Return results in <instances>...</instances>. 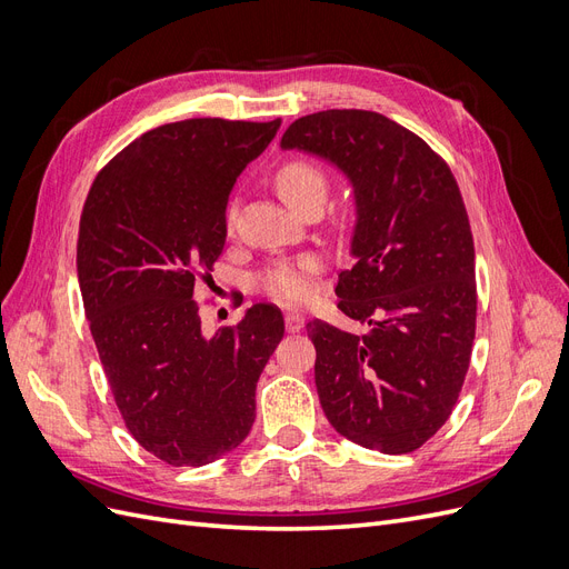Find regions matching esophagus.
<instances>
[{"instance_id":"esophagus-1","label":"esophagus","mask_w":569,"mask_h":569,"mask_svg":"<svg viewBox=\"0 0 569 569\" xmlns=\"http://www.w3.org/2000/svg\"><path fill=\"white\" fill-rule=\"evenodd\" d=\"M284 327H287V332H299L301 327H303V316L301 313H297V311H291V313H287L284 316Z\"/></svg>"}]
</instances>
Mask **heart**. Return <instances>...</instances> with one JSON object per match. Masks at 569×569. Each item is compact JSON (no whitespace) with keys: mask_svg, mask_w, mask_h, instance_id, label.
I'll return each mask as SVG.
<instances>
[{"mask_svg":"<svg viewBox=\"0 0 569 569\" xmlns=\"http://www.w3.org/2000/svg\"><path fill=\"white\" fill-rule=\"evenodd\" d=\"M272 180L280 197L289 206H295V209H301L311 199H325L327 192L325 170L318 163L306 159H284L274 168ZM234 206H230L226 213L228 228L234 226ZM318 270L320 263L313 256H303L299 261H278L258 274V287L274 301L299 303L311 297V274H316Z\"/></svg>","mask_w":569,"mask_h":569,"instance_id":"heart-1","label":"heart"}]
</instances>
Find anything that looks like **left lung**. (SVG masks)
Masks as SVG:
<instances>
[{"label": "left lung", "instance_id": "obj_1", "mask_svg": "<svg viewBox=\"0 0 569 569\" xmlns=\"http://www.w3.org/2000/svg\"><path fill=\"white\" fill-rule=\"evenodd\" d=\"M280 147L335 163L356 199L353 266L335 291L368 330L306 325L325 416L366 449L416 451L449 420L472 356L475 244L458 182L416 132L375 111L303 116Z\"/></svg>", "mask_w": 569, "mask_h": 569}]
</instances>
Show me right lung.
I'll return each mask as SVG.
<instances>
[{"instance_id": "obj_1", "label": "right lung", "mask_w": 569, "mask_h": 569, "mask_svg": "<svg viewBox=\"0 0 569 569\" xmlns=\"http://www.w3.org/2000/svg\"><path fill=\"white\" fill-rule=\"evenodd\" d=\"M280 123L153 128L99 170L82 206L78 282L101 366L128 432L176 468L247 439L256 382L284 335L280 308L253 303L203 337L194 301L226 247L232 184Z\"/></svg>"}]
</instances>
